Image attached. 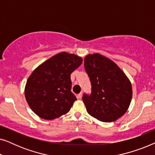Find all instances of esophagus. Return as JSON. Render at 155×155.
<instances>
[{
	"label": "esophagus",
	"mask_w": 155,
	"mask_h": 155,
	"mask_svg": "<svg viewBox=\"0 0 155 155\" xmlns=\"http://www.w3.org/2000/svg\"><path fill=\"white\" fill-rule=\"evenodd\" d=\"M82 92H80V94H78V96H77V97H78V99H81L82 98Z\"/></svg>",
	"instance_id": "1"
}]
</instances>
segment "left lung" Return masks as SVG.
I'll return each instance as SVG.
<instances>
[{
  "mask_svg": "<svg viewBox=\"0 0 155 155\" xmlns=\"http://www.w3.org/2000/svg\"><path fill=\"white\" fill-rule=\"evenodd\" d=\"M84 68L92 84L90 96L82 100L87 113L103 122L115 121L124 116L132 99V84L113 61L98 53L87 55Z\"/></svg>",
  "mask_w": 155,
  "mask_h": 155,
  "instance_id": "left-lung-1",
  "label": "left lung"
}]
</instances>
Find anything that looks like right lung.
I'll use <instances>...</instances> for the list:
<instances>
[{"instance_id": "1", "label": "right lung", "mask_w": 155, "mask_h": 155, "mask_svg": "<svg viewBox=\"0 0 155 155\" xmlns=\"http://www.w3.org/2000/svg\"><path fill=\"white\" fill-rule=\"evenodd\" d=\"M82 63V57L61 52L31 73L27 80L25 96L29 107L39 117L53 120L70 111L77 100L71 91V74Z\"/></svg>"}]
</instances>
